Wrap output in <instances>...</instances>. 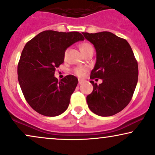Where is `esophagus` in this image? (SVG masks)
Instances as JSON below:
<instances>
[{
  "label": "esophagus",
  "mask_w": 155,
  "mask_h": 155,
  "mask_svg": "<svg viewBox=\"0 0 155 155\" xmlns=\"http://www.w3.org/2000/svg\"><path fill=\"white\" fill-rule=\"evenodd\" d=\"M84 80H82V79H79V84H83L84 83Z\"/></svg>",
  "instance_id": "1"
}]
</instances>
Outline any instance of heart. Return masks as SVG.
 Wrapping results in <instances>:
<instances>
[{
  "label": "heart",
  "mask_w": 155,
  "mask_h": 155,
  "mask_svg": "<svg viewBox=\"0 0 155 155\" xmlns=\"http://www.w3.org/2000/svg\"><path fill=\"white\" fill-rule=\"evenodd\" d=\"M79 49L84 55H85V54L89 53V51L94 50V49H93L92 45L89 43V42H84L80 44ZM66 53H67V50H65L64 54H63V58H66ZM86 71H87V68H86V67L78 66V67H75V68L73 69V73L77 76H80V77H81V76H82L84 74Z\"/></svg>",
  "instance_id": "obj_1"
}]
</instances>
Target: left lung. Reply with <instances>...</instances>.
<instances>
[{"label":"left lung","instance_id":"1","mask_svg":"<svg viewBox=\"0 0 155 155\" xmlns=\"http://www.w3.org/2000/svg\"><path fill=\"white\" fill-rule=\"evenodd\" d=\"M82 34L97 52L90 79H102L100 84L90 81L93 91L87 97L88 107L100 116H111L124 110L131 100L138 81L137 61L124 38L110 31Z\"/></svg>","mask_w":155,"mask_h":155}]
</instances>
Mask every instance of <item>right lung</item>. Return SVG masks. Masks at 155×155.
Here are the masks:
<instances>
[{"instance_id":"1","label":"right lung","mask_w":155,"mask_h":155,"mask_svg":"<svg viewBox=\"0 0 155 155\" xmlns=\"http://www.w3.org/2000/svg\"><path fill=\"white\" fill-rule=\"evenodd\" d=\"M84 37L78 31L46 30L24 46L18 63V80L26 101L41 115L57 116L68 108L78 79L68 75L58 81L55 71L66 49Z\"/></svg>"}]
</instances>
